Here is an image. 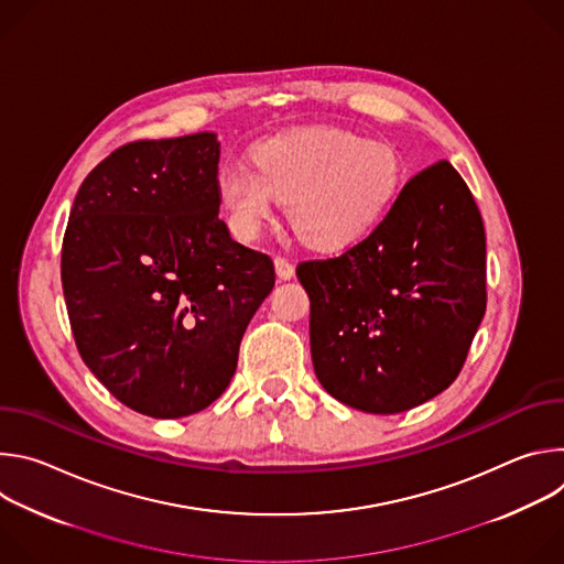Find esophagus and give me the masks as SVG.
<instances>
[{"label": "esophagus", "mask_w": 564, "mask_h": 564, "mask_svg": "<svg viewBox=\"0 0 564 564\" xmlns=\"http://www.w3.org/2000/svg\"><path fill=\"white\" fill-rule=\"evenodd\" d=\"M274 270H276V279L279 281H290L294 276V265L288 259H283V257L274 259Z\"/></svg>", "instance_id": "obj_1"}]
</instances>
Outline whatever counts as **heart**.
Returning a JSON list of instances; mask_svg holds the SVG:
<instances>
[{
  "label": "heart",
  "instance_id": "1",
  "mask_svg": "<svg viewBox=\"0 0 564 564\" xmlns=\"http://www.w3.org/2000/svg\"><path fill=\"white\" fill-rule=\"evenodd\" d=\"M250 170H223L216 203L231 231L252 238L274 203L303 246L344 252L366 238L399 196L404 165L388 142L337 127H296L259 138L248 149Z\"/></svg>",
  "mask_w": 564,
  "mask_h": 564
}]
</instances>
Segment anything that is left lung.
<instances>
[{"mask_svg":"<svg viewBox=\"0 0 564 564\" xmlns=\"http://www.w3.org/2000/svg\"><path fill=\"white\" fill-rule=\"evenodd\" d=\"M316 379L364 413L411 411L459 375L487 310V236L448 160L399 192L344 254L303 261Z\"/></svg>","mask_w":564,"mask_h":564,"instance_id":"1","label":"left lung"}]
</instances>
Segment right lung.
Segmentation results:
<instances>
[{
	"instance_id": "add662e5",
	"label": "right lung",
	"mask_w": 564,
	"mask_h": 564,
	"mask_svg": "<svg viewBox=\"0 0 564 564\" xmlns=\"http://www.w3.org/2000/svg\"><path fill=\"white\" fill-rule=\"evenodd\" d=\"M218 158L212 131L116 149L79 185L62 240L79 357L155 420L194 415L225 392L274 288L270 257L218 218Z\"/></svg>"
}]
</instances>
